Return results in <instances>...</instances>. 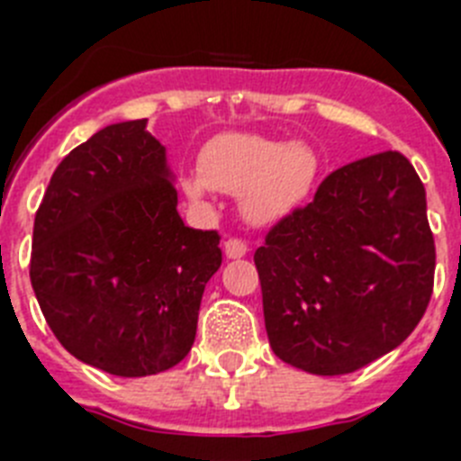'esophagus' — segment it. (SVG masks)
Instances as JSON below:
<instances>
[{"label":"esophagus","mask_w":461,"mask_h":461,"mask_svg":"<svg viewBox=\"0 0 461 461\" xmlns=\"http://www.w3.org/2000/svg\"><path fill=\"white\" fill-rule=\"evenodd\" d=\"M246 253H248V246L246 241H241V239H227L225 241V255L230 259H239Z\"/></svg>","instance_id":"esophagus-1"}]
</instances>
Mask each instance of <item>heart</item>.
Segmentation results:
<instances>
[{
  "instance_id": "heart-1",
  "label": "heart",
  "mask_w": 461,
  "mask_h": 461,
  "mask_svg": "<svg viewBox=\"0 0 461 461\" xmlns=\"http://www.w3.org/2000/svg\"><path fill=\"white\" fill-rule=\"evenodd\" d=\"M318 171V153L306 141L230 131L202 148L199 174L183 176L181 187L199 206H206L211 190L239 194L248 222L271 225L306 202Z\"/></svg>"
}]
</instances>
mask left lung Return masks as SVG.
Listing matches in <instances>:
<instances>
[{
    "label": "left lung",
    "instance_id": "obj_1",
    "mask_svg": "<svg viewBox=\"0 0 461 461\" xmlns=\"http://www.w3.org/2000/svg\"><path fill=\"white\" fill-rule=\"evenodd\" d=\"M264 325L283 362L362 369L418 327L434 287L427 194L397 150L336 169L255 253Z\"/></svg>",
    "mask_w": 461,
    "mask_h": 461
}]
</instances>
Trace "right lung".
Returning a JSON list of instances; mask_svg holds the SVG:
<instances>
[{"label":"right lung","mask_w":461,"mask_h":461,"mask_svg":"<svg viewBox=\"0 0 461 461\" xmlns=\"http://www.w3.org/2000/svg\"><path fill=\"white\" fill-rule=\"evenodd\" d=\"M148 120L104 127L59 162L34 218L30 278L48 327L76 359L122 378L167 371L197 334L222 264L218 231L176 206L167 148Z\"/></svg>","instance_id":"right-lung-1"}]
</instances>
